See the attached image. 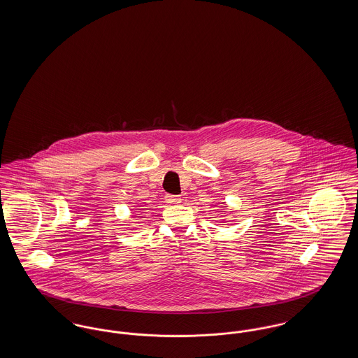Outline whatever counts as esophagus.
<instances>
[{"label": "esophagus", "instance_id": "1", "mask_svg": "<svg viewBox=\"0 0 358 358\" xmlns=\"http://www.w3.org/2000/svg\"><path fill=\"white\" fill-rule=\"evenodd\" d=\"M165 200H166L168 204L171 205L180 204L181 203V197L180 196H173V194H166Z\"/></svg>", "mask_w": 358, "mask_h": 358}]
</instances>
